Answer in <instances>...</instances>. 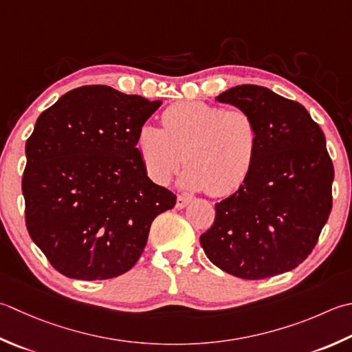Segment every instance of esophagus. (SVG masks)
Wrapping results in <instances>:
<instances>
[{
  "instance_id": "34e87169",
  "label": "esophagus",
  "mask_w": 352,
  "mask_h": 352,
  "mask_svg": "<svg viewBox=\"0 0 352 352\" xmlns=\"http://www.w3.org/2000/svg\"><path fill=\"white\" fill-rule=\"evenodd\" d=\"M190 201H192L190 197H188V195H178L177 197V208L178 209H184L186 206H188Z\"/></svg>"
}]
</instances>
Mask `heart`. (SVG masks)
Returning a JSON list of instances; mask_svg holds the SVG:
<instances>
[{"mask_svg":"<svg viewBox=\"0 0 352 352\" xmlns=\"http://www.w3.org/2000/svg\"><path fill=\"white\" fill-rule=\"evenodd\" d=\"M135 148L148 175L166 184L184 163L180 183L227 197L247 180L256 162L259 129L245 109L204 102H180L163 113V128L143 123Z\"/></svg>","mask_w":352,"mask_h":352,"instance_id":"1","label":"heart"}]
</instances>
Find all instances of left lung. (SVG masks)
I'll return each instance as SVG.
<instances>
[{"mask_svg": "<svg viewBox=\"0 0 352 352\" xmlns=\"http://www.w3.org/2000/svg\"><path fill=\"white\" fill-rule=\"evenodd\" d=\"M217 100L252 114L259 148L245 183L215 204L199 243L210 263L236 278L290 272L311 253L333 208L325 135L299 102L265 87L238 85Z\"/></svg>", "mask_w": 352, "mask_h": 352, "instance_id": "1", "label": "left lung"}]
</instances>
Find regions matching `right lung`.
Returning a JSON list of instances; mask_svg holds the SVG:
<instances>
[{
  "label": "right lung",
  "mask_w": 352,
  "mask_h": 352,
  "mask_svg": "<svg viewBox=\"0 0 352 352\" xmlns=\"http://www.w3.org/2000/svg\"><path fill=\"white\" fill-rule=\"evenodd\" d=\"M162 100L107 85L65 93L38 117L25 143V226L50 264L72 279L126 273L154 218L177 197L148 177L139 128Z\"/></svg>",
  "instance_id": "add662e5"
}]
</instances>
